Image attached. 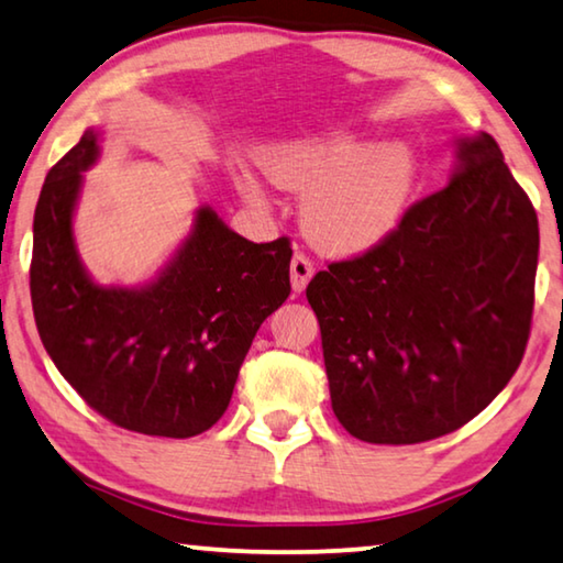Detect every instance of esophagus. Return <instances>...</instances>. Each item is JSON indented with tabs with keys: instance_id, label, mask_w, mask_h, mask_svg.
<instances>
[{
	"instance_id": "obj_1",
	"label": "esophagus",
	"mask_w": 563,
	"mask_h": 563,
	"mask_svg": "<svg viewBox=\"0 0 563 563\" xmlns=\"http://www.w3.org/2000/svg\"><path fill=\"white\" fill-rule=\"evenodd\" d=\"M313 273H316L313 261H310L306 253L292 255V261H290V285H292V290H296V292L306 290V285L310 283V278H313Z\"/></svg>"
}]
</instances>
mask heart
<instances>
[{"label": "heart", "mask_w": 563, "mask_h": 563, "mask_svg": "<svg viewBox=\"0 0 563 563\" xmlns=\"http://www.w3.org/2000/svg\"><path fill=\"white\" fill-rule=\"evenodd\" d=\"M261 165L275 185L302 198V230L333 255H355L386 240L400 225L418 183L416 155L406 145L373 147L347 130L313 132L263 147ZM250 198L261 185L240 177Z\"/></svg>", "instance_id": "b5f03b06"}]
</instances>
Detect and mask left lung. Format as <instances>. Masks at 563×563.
Instances as JSON below:
<instances>
[{
    "mask_svg": "<svg viewBox=\"0 0 563 563\" xmlns=\"http://www.w3.org/2000/svg\"><path fill=\"white\" fill-rule=\"evenodd\" d=\"M537 263V210L498 142L486 132L459 140L443 190L306 290L345 431L404 445L476 418L521 365Z\"/></svg>",
    "mask_w": 563,
    "mask_h": 563,
    "instance_id": "left-lung-1",
    "label": "left lung"
}]
</instances>
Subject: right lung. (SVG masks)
I'll return each mask as SVG.
<instances>
[{"label":"right lung","instance_id":"right-lung-1","mask_svg":"<svg viewBox=\"0 0 563 563\" xmlns=\"http://www.w3.org/2000/svg\"><path fill=\"white\" fill-rule=\"evenodd\" d=\"M87 130L49 169L34 210V323L57 371L107 421L190 439L228 410L263 320L290 296V240L250 243L210 208L159 278L102 288L77 257L73 210L97 159Z\"/></svg>","mask_w":563,"mask_h":563}]
</instances>
